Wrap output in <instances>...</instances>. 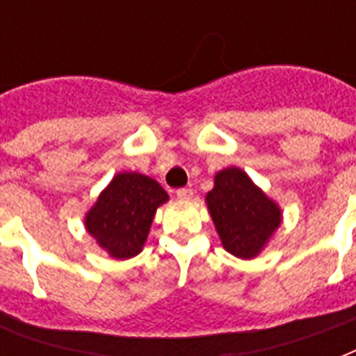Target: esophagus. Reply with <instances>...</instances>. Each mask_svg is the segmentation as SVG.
Here are the masks:
<instances>
[{
  "label": "esophagus",
  "mask_w": 356,
  "mask_h": 356,
  "mask_svg": "<svg viewBox=\"0 0 356 356\" xmlns=\"http://www.w3.org/2000/svg\"><path fill=\"white\" fill-rule=\"evenodd\" d=\"M175 194H177L179 200H190V197L194 195V190H192V188H179Z\"/></svg>",
  "instance_id": "obj_1"
}]
</instances>
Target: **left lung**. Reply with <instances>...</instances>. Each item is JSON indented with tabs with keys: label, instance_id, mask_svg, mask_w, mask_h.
I'll use <instances>...</instances> for the list:
<instances>
[{
	"label": "left lung",
	"instance_id": "left-lung-1",
	"mask_svg": "<svg viewBox=\"0 0 356 356\" xmlns=\"http://www.w3.org/2000/svg\"><path fill=\"white\" fill-rule=\"evenodd\" d=\"M207 205L223 248L240 259L259 254L281 223V211L238 168L216 175Z\"/></svg>",
	"mask_w": 356,
	"mask_h": 356
}]
</instances>
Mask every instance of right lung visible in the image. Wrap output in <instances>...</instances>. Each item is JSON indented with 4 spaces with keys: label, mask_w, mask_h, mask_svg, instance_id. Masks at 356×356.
<instances>
[{
    "label": "right lung",
    "mask_w": 356,
    "mask_h": 356,
    "mask_svg": "<svg viewBox=\"0 0 356 356\" xmlns=\"http://www.w3.org/2000/svg\"><path fill=\"white\" fill-rule=\"evenodd\" d=\"M164 201L168 194L156 181L140 173H118L86 214V231L114 259L134 257Z\"/></svg>",
    "instance_id": "right-lung-1"
}]
</instances>
